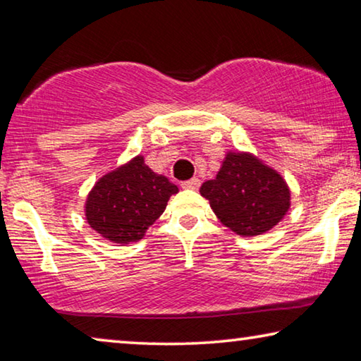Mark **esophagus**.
<instances>
[{
    "label": "esophagus",
    "mask_w": 361,
    "mask_h": 361,
    "mask_svg": "<svg viewBox=\"0 0 361 361\" xmlns=\"http://www.w3.org/2000/svg\"><path fill=\"white\" fill-rule=\"evenodd\" d=\"M199 186H200L199 178H191V180H186V181L181 183L183 189H199Z\"/></svg>",
    "instance_id": "34e87169"
}]
</instances>
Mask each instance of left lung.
I'll return each instance as SVG.
<instances>
[{"instance_id":"obj_1","label":"left lung","mask_w":361,"mask_h":361,"mask_svg":"<svg viewBox=\"0 0 361 361\" xmlns=\"http://www.w3.org/2000/svg\"><path fill=\"white\" fill-rule=\"evenodd\" d=\"M200 194L224 226L239 235H259L272 229L290 207V191L276 170L252 154L229 152L215 180Z\"/></svg>"}]
</instances>
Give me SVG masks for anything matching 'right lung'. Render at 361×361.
I'll return each mask as SVG.
<instances>
[{
	"instance_id": "right-lung-1",
	"label": "right lung",
	"mask_w": 361,
	"mask_h": 361,
	"mask_svg": "<svg viewBox=\"0 0 361 361\" xmlns=\"http://www.w3.org/2000/svg\"><path fill=\"white\" fill-rule=\"evenodd\" d=\"M178 192L166 176L156 175L137 156L100 178L85 204L90 228L114 243L137 242Z\"/></svg>"
}]
</instances>
